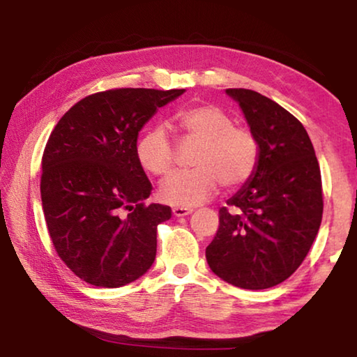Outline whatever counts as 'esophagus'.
Returning a JSON list of instances; mask_svg holds the SVG:
<instances>
[{"label":"esophagus","mask_w":357,"mask_h":357,"mask_svg":"<svg viewBox=\"0 0 357 357\" xmlns=\"http://www.w3.org/2000/svg\"><path fill=\"white\" fill-rule=\"evenodd\" d=\"M192 211H193V209H190V208H178V206L172 208V213H174L175 218L188 216V214H192Z\"/></svg>","instance_id":"esophagus-1"}]
</instances>
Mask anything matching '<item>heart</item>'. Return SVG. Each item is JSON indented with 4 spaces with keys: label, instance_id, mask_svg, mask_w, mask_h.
Returning a JSON list of instances; mask_svg holds the SVG:
<instances>
[{
    "label": "heart",
    "instance_id": "heart-1",
    "mask_svg": "<svg viewBox=\"0 0 357 357\" xmlns=\"http://www.w3.org/2000/svg\"><path fill=\"white\" fill-rule=\"evenodd\" d=\"M185 138L198 141L195 169L177 170L162 180L159 197L178 208H195L216 195L219 185L241 187L252 178L260 160V144L248 128L236 126L216 105H197L177 115ZM136 155L153 175L167 174L174 165V144L162 125L149 126L136 143Z\"/></svg>",
    "mask_w": 357,
    "mask_h": 357
}]
</instances>
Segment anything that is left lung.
<instances>
[{
    "label": "left lung",
    "instance_id": "obj_1",
    "mask_svg": "<svg viewBox=\"0 0 357 357\" xmlns=\"http://www.w3.org/2000/svg\"><path fill=\"white\" fill-rule=\"evenodd\" d=\"M260 144L255 174L219 209L206 247L214 275L242 289L286 281L309 253L321 222V175L314 146L294 115L250 89H226Z\"/></svg>",
    "mask_w": 357,
    "mask_h": 357
}]
</instances>
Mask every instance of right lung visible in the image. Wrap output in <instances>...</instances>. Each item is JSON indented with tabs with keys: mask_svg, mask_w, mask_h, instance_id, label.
<instances>
[{
	"mask_svg": "<svg viewBox=\"0 0 357 357\" xmlns=\"http://www.w3.org/2000/svg\"><path fill=\"white\" fill-rule=\"evenodd\" d=\"M185 89H110L61 116L42 158L40 195L58 257L99 287L133 282L153 266L158 226L172 216L146 204L153 185L136 155L143 126Z\"/></svg>",
	"mask_w": 357,
	"mask_h": 357,
	"instance_id": "1",
	"label": "right lung"
}]
</instances>
